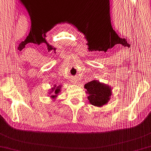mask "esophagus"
Listing matches in <instances>:
<instances>
[{
	"mask_svg": "<svg viewBox=\"0 0 151 151\" xmlns=\"http://www.w3.org/2000/svg\"><path fill=\"white\" fill-rule=\"evenodd\" d=\"M72 82H73V84H76V81H72Z\"/></svg>",
	"mask_w": 151,
	"mask_h": 151,
	"instance_id": "esophagus-1",
	"label": "esophagus"
}]
</instances>
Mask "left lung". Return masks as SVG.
<instances>
[{
  "label": "left lung",
  "mask_w": 151,
  "mask_h": 151,
  "mask_svg": "<svg viewBox=\"0 0 151 151\" xmlns=\"http://www.w3.org/2000/svg\"><path fill=\"white\" fill-rule=\"evenodd\" d=\"M84 89L88 96V100L91 105L101 107L106 104L112 95L111 87L97 80H93L86 83Z\"/></svg>",
  "instance_id": "obj_1"
}]
</instances>
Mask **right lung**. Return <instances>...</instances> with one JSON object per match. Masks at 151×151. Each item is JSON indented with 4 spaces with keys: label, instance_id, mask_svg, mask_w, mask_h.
<instances>
[{
    "label": "right lung",
    "instance_id": "right-lung-1",
    "mask_svg": "<svg viewBox=\"0 0 151 151\" xmlns=\"http://www.w3.org/2000/svg\"><path fill=\"white\" fill-rule=\"evenodd\" d=\"M61 88H62V85H59V86L54 85L53 87H52L51 89H50V91L48 93H49L50 94H51L50 98H51L52 100H54V101H55V100L56 99V98L58 97V94L60 93V91H61Z\"/></svg>",
    "mask_w": 151,
    "mask_h": 151
}]
</instances>
